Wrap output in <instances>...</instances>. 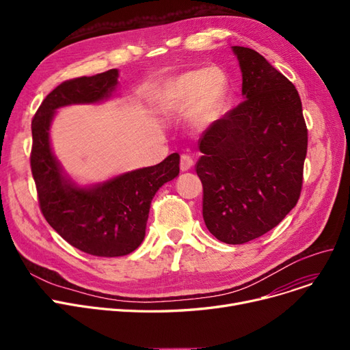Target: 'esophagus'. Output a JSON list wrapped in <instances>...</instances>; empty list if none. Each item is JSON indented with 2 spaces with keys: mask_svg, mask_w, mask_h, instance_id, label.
Returning a JSON list of instances; mask_svg holds the SVG:
<instances>
[{
  "mask_svg": "<svg viewBox=\"0 0 350 350\" xmlns=\"http://www.w3.org/2000/svg\"><path fill=\"white\" fill-rule=\"evenodd\" d=\"M194 165V161L191 159V156L189 154H183L180 159V170L181 172H189Z\"/></svg>",
  "mask_w": 350,
  "mask_h": 350,
  "instance_id": "1",
  "label": "esophagus"
}]
</instances>
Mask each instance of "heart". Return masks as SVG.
I'll return each mask as SVG.
<instances>
[{"label": "heart", "instance_id": "1", "mask_svg": "<svg viewBox=\"0 0 350 350\" xmlns=\"http://www.w3.org/2000/svg\"><path fill=\"white\" fill-rule=\"evenodd\" d=\"M230 96V78L219 66L183 72L165 82L159 94L157 109L164 116L187 113L196 127H207L223 115Z\"/></svg>", "mask_w": 350, "mask_h": 350}]
</instances>
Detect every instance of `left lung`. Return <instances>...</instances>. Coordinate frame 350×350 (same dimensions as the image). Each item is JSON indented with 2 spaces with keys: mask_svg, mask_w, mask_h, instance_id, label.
<instances>
[{
  "mask_svg": "<svg viewBox=\"0 0 350 350\" xmlns=\"http://www.w3.org/2000/svg\"><path fill=\"white\" fill-rule=\"evenodd\" d=\"M232 52L245 100L201 135L196 172L208 231L235 245L277 227L297 206L308 131L292 82L256 51L232 46Z\"/></svg>",
  "mask_w": 350,
  "mask_h": 350,
  "instance_id": "1",
  "label": "left lung"
}]
</instances>
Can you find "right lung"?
I'll return each instance as SVG.
<instances>
[{"label":"right lung","mask_w":350,"mask_h":350,"mask_svg":"<svg viewBox=\"0 0 350 350\" xmlns=\"http://www.w3.org/2000/svg\"><path fill=\"white\" fill-rule=\"evenodd\" d=\"M119 70L66 81L44 99L32 119L31 170L41 211L66 243L95 256H122L144 240L150 204L164 183L180 172L173 153L150 167L127 172L103 183L79 186L53 156L49 129L57 109L98 103L112 96Z\"/></svg>","instance_id":"right-lung-1"}]
</instances>
